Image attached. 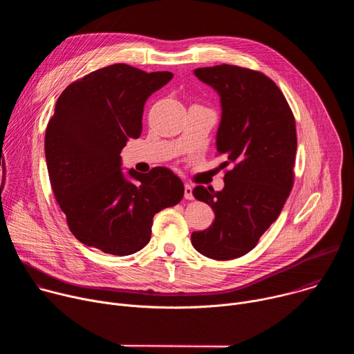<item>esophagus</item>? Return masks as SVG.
<instances>
[{
  "instance_id": "esophagus-1",
  "label": "esophagus",
  "mask_w": 354,
  "mask_h": 354,
  "mask_svg": "<svg viewBox=\"0 0 354 354\" xmlns=\"http://www.w3.org/2000/svg\"><path fill=\"white\" fill-rule=\"evenodd\" d=\"M192 186L190 185H185V198L186 200H193V192H192Z\"/></svg>"
}]
</instances>
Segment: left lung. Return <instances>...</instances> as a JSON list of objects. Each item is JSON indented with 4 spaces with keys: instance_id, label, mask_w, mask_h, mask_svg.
Listing matches in <instances>:
<instances>
[{
    "instance_id": "8db88e82",
    "label": "left lung",
    "mask_w": 354,
    "mask_h": 354,
    "mask_svg": "<svg viewBox=\"0 0 354 354\" xmlns=\"http://www.w3.org/2000/svg\"><path fill=\"white\" fill-rule=\"evenodd\" d=\"M221 97L217 154L224 189L196 186L193 196L212 206L214 223L192 234L201 255L231 261L254 249L277 220L294 185L295 119L280 88L261 71L221 64L194 70Z\"/></svg>"
}]
</instances>
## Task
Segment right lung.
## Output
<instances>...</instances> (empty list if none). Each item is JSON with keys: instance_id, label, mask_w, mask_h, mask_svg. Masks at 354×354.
I'll return each instance as SVG.
<instances>
[{"instance_id": "obj_1", "label": "right lung", "mask_w": 354, "mask_h": 354, "mask_svg": "<svg viewBox=\"0 0 354 354\" xmlns=\"http://www.w3.org/2000/svg\"><path fill=\"white\" fill-rule=\"evenodd\" d=\"M112 64L70 84L59 96L44 136L50 185L73 235L105 254L126 257L151 238L154 216L178 205L182 180L168 168L124 178L120 151L142 130L147 97L172 80Z\"/></svg>"}]
</instances>
